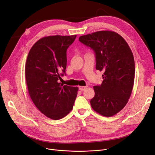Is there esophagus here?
Wrapping results in <instances>:
<instances>
[{
	"label": "esophagus",
	"instance_id": "esophagus-1",
	"mask_svg": "<svg viewBox=\"0 0 155 155\" xmlns=\"http://www.w3.org/2000/svg\"><path fill=\"white\" fill-rule=\"evenodd\" d=\"M87 87V86H79V89L81 91H84Z\"/></svg>",
	"mask_w": 155,
	"mask_h": 155
}]
</instances>
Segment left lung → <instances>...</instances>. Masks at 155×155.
Returning a JSON list of instances; mask_svg holds the SVG:
<instances>
[{
	"label": "left lung",
	"mask_w": 155,
	"mask_h": 155,
	"mask_svg": "<svg viewBox=\"0 0 155 155\" xmlns=\"http://www.w3.org/2000/svg\"><path fill=\"white\" fill-rule=\"evenodd\" d=\"M79 41L92 48L96 69L104 71L100 85L93 87L95 95L90 101L93 109L111 117L127 105L135 78L133 53L124 39L114 31H101L79 37Z\"/></svg>",
	"instance_id": "1"
}]
</instances>
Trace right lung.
<instances>
[{"label":"right lung","instance_id":"obj_1","mask_svg":"<svg viewBox=\"0 0 155 155\" xmlns=\"http://www.w3.org/2000/svg\"><path fill=\"white\" fill-rule=\"evenodd\" d=\"M77 35L50 36L36 41L28 52L25 79L34 104L54 120L65 117L72 110L78 88L58 82L65 74L66 50Z\"/></svg>","mask_w":155,"mask_h":155}]
</instances>
